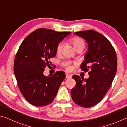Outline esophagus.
<instances>
[{"instance_id": "1", "label": "esophagus", "mask_w": 127, "mask_h": 127, "mask_svg": "<svg viewBox=\"0 0 127 127\" xmlns=\"http://www.w3.org/2000/svg\"><path fill=\"white\" fill-rule=\"evenodd\" d=\"M71 76H72V75H71V74H66V79H70L71 77Z\"/></svg>"}]
</instances>
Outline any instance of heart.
<instances>
[{
	"label": "heart",
	"instance_id": "b5f03b06",
	"mask_svg": "<svg viewBox=\"0 0 127 127\" xmlns=\"http://www.w3.org/2000/svg\"><path fill=\"white\" fill-rule=\"evenodd\" d=\"M71 42L73 44V46L75 47V49H77L78 48H84L85 47V42L83 41V39L80 38L79 37H74L71 39ZM64 47V43L63 42H60V43L58 44L57 46V49L56 51L57 53H60L61 52L62 48H63ZM71 69V67L70 66H67V70H70Z\"/></svg>",
	"mask_w": 127,
	"mask_h": 127
}]
</instances>
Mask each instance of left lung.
I'll return each mask as SVG.
<instances>
[{"label":"left lung","mask_w":127,"mask_h":127,"mask_svg":"<svg viewBox=\"0 0 127 127\" xmlns=\"http://www.w3.org/2000/svg\"><path fill=\"white\" fill-rule=\"evenodd\" d=\"M74 34L88 44V52L80 67L84 71H90L88 79L72 76L76 84L71 91V96L77 105L90 108L103 99L112 85L117 70V55L110 41L96 31H83Z\"/></svg>","instance_id":"8db88e82"}]
</instances>
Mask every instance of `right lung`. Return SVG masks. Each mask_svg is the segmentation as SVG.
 Returning <instances> with one entry per match:
<instances>
[{
    "instance_id": "1",
    "label": "right lung",
    "mask_w": 127,
    "mask_h": 127,
    "mask_svg": "<svg viewBox=\"0 0 127 127\" xmlns=\"http://www.w3.org/2000/svg\"><path fill=\"white\" fill-rule=\"evenodd\" d=\"M70 32H56L39 28L25 38L15 55L14 72L18 85L24 98L35 106L52 103L65 72L59 71L50 76L43 75L49 61L56 55L57 46Z\"/></svg>"
}]
</instances>
